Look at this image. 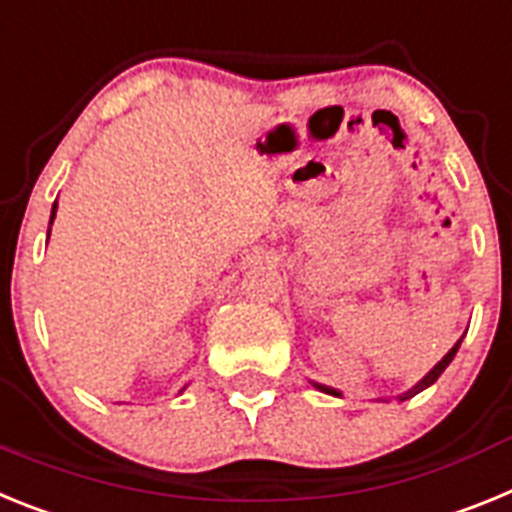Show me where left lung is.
<instances>
[{"instance_id": "1", "label": "left lung", "mask_w": 512, "mask_h": 512, "mask_svg": "<svg viewBox=\"0 0 512 512\" xmlns=\"http://www.w3.org/2000/svg\"><path fill=\"white\" fill-rule=\"evenodd\" d=\"M459 345H461V340H459V342H456V345H453V348H451V350H448V353H446V355H443V361H441V363H438V366H435V368H433V371H430V373H428V376H425V379H422V381H420V384H417V386H412V389H410V391H407V394H402V397H399V399H410V397H415L417 391H422V389H428V386H430V384H435V381H438V376H441V373H443V371H446V368H448V363H451V361H453V355H456V350H459ZM317 389H322V391H327V394H335V397H340V391L330 389V386H322V384H317Z\"/></svg>"}]
</instances>
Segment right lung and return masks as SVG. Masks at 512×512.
I'll return each mask as SVG.
<instances>
[{
	"label": "right lung",
	"mask_w": 512,
	"mask_h": 512,
	"mask_svg": "<svg viewBox=\"0 0 512 512\" xmlns=\"http://www.w3.org/2000/svg\"><path fill=\"white\" fill-rule=\"evenodd\" d=\"M53 216H56V203H53V208H51V224H53ZM48 234H51V229H48Z\"/></svg>",
	"instance_id": "obj_1"
}]
</instances>
